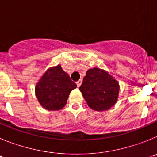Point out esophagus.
I'll use <instances>...</instances> for the list:
<instances>
[{
    "mask_svg": "<svg viewBox=\"0 0 157 157\" xmlns=\"http://www.w3.org/2000/svg\"><path fill=\"white\" fill-rule=\"evenodd\" d=\"M76 84H77V86L78 87H79L80 86H81V84H82V80L79 79V80H78V81L76 82Z\"/></svg>",
    "mask_w": 157,
    "mask_h": 157,
    "instance_id": "34e87169",
    "label": "esophagus"
}]
</instances>
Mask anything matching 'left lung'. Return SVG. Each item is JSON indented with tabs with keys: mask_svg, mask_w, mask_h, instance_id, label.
Returning a JSON list of instances; mask_svg holds the SVG:
<instances>
[{
	"mask_svg": "<svg viewBox=\"0 0 157 157\" xmlns=\"http://www.w3.org/2000/svg\"><path fill=\"white\" fill-rule=\"evenodd\" d=\"M79 90L89 107L99 112L108 110L116 104L120 87L112 75L95 67L87 71Z\"/></svg>",
	"mask_w": 157,
	"mask_h": 157,
	"instance_id": "1",
	"label": "left lung"
}]
</instances>
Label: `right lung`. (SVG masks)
Masks as SVG:
<instances>
[{
  "label": "right lung",
  "mask_w": 157,
  "mask_h": 157,
  "mask_svg": "<svg viewBox=\"0 0 157 157\" xmlns=\"http://www.w3.org/2000/svg\"><path fill=\"white\" fill-rule=\"evenodd\" d=\"M76 86L70 76L58 65L48 69L41 77L35 87V94L43 108L59 110L65 106L69 94Z\"/></svg>",
  "instance_id": "obj_1"
}]
</instances>
